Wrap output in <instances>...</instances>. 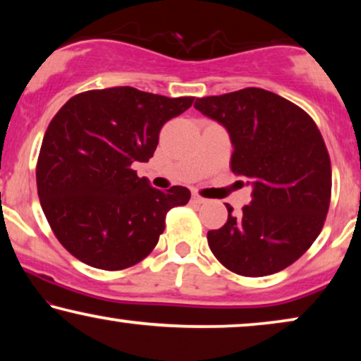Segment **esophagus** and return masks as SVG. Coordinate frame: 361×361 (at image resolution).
<instances>
[{
    "instance_id": "1",
    "label": "esophagus",
    "mask_w": 361,
    "mask_h": 361,
    "mask_svg": "<svg viewBox=\"0 0 361 361\" xmlns=\"http://www.w3.org/2000/svg\"><path fill=\"white\" fill-rule=\"evenodd\" d=\"M205 199L204 197H200L199 194H194L192 195V204H197V205H202V204H205Z\"/></svg>"
}]
</instances>
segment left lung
Listing matches in <instances>:
<instances>
[{
    "label": "left lung",
    "mask_w": 361,
    "mask_h": 361,
    "mask_svg": "<svg viewBox=\"0 0 361 361\" xmlns=\"http://www.w3.org/2000/svg\"><path fill=\"white\" fill-rule=\"evenodd\" d=\"M228 131L231 171L253 187L250 205L207 233L215 258L240 276L283 271L310 248L332 194V167L317 125L302 108L263 88L195 100Z\"/></svg>",
    "instance_id": "obj_1"
}]
</instances>
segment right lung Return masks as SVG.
<instances>
[{
    "instance_id": "add662e5",
    "label": "right lung",
    "mask_w": 361,
    "mask_h": 361,
    "mask_svg": "<svg viewBox=\"0 0 361 361\" xmlns=\"http://www.w3.org/2000/svg\"><path fill=\"white\" fill-rule=\"evenodd\" d=\"M192 103L194 97L113 87L78 93L57 111L39 151L36 182L44 215L68 253L120 271L154 250L167 212L185 205L190 192L157 190L131 166L151 159L164 123Z\"/></svg>"
}]
</instances>
